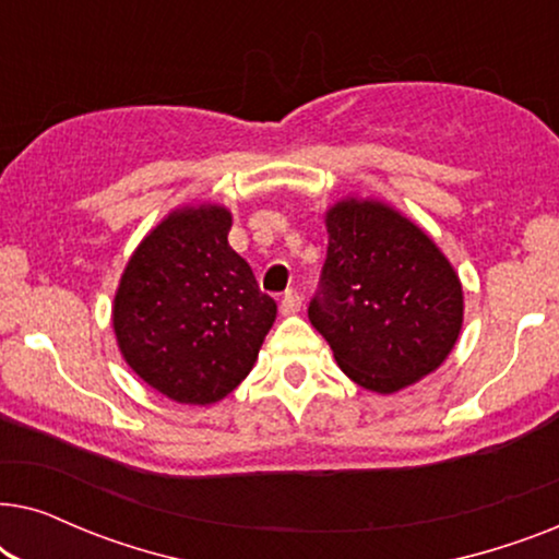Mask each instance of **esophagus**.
<instances>
[{
  "mask_svg": "<svg viewBox=\"0 0 559 559\" xmlns=\"http://www.w3.org/2000/svg\"><path fill=\"white\" fill-rule=\"evenodd\" d=\"M300 308H302V297L297 295L295 289L285 293V297H282V302H280L282 316H295V312H300Z\"/></svg>",
  "mask_w": 559,
  "mask_h": 559,
  "instance_id": "1",
  "label": "esophagus"
}]
</instances>
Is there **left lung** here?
I'll use <instances>...</instances> for the list:
<instances>
[{
    "instance_id": "1",
    "label": "left lung",
    "mask_w": 559,
    "mask_h": 559,
    "mask_svg": "<svg viewBox=\"0 0 559 559\" xmlns=\"http://www.w3.org/2000/svg\"><path fill=\"white\" fill-rule=\"evenodd\" d=\"M328 257L308 318L341 371L392 394L438 369L463 325V287L423 228L379 201L325 213Z\"/></svg>"
}]
</instances>
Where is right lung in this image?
Wrapping results in <instances>:
<instances>
[{
	"label": "right lung",
	"mask_w": 559,
	"mask_h": 559,
	"mask_svg": "<svg viewBox=\"0 0 559 559\" xmlns=\"http://www.w3.org/2000/svg\"><path fill=\"white\" fill-rule=\"evenodd\" d=\"M224 205H186L129 259L114 297V333L142 381L180 404H213L247 379L277 302L228 247Z\"/></svg>",
	"instance_id": "1"
}]
</instances>
